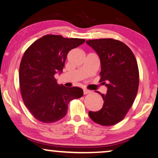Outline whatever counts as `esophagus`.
<instances>
[{
	"label": "esophagus",
	"mask_w": 158,
	"mask_h": 158,
	"mask_svg": "<svg viewBox=\"0 0 158 158\" xmlns=\"http://www.w3.org/2000/svg\"><path fill=\"white\" fill-rule=\"evenodd\" d=\"M83 91H84V94H85V95H86V94H88V93H91L90 90H89V89H85V88L83 89Z\"/></svg>",
	"instance_id": "34e87169"
}]
</instances>
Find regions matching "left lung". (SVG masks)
Here are the masks:
<instances>
[{
	"instance_id": "1",
	"label": "left lung",
	"mask_w": 158,
	"mask_h": 158,
	"mask_svg": "<svg viewBox=\"0 0 158 158\" xmlns=\"http://www.w3.org/2000/svg\"><path fill=\"white\" fill-rule=\"evenodd\" d=\"M101 61V82L107 87L100 94L104 101L98 111H89V117L99 125L118 123L132 106L139 88V73L136 59L126 44L112 39L88 40Z\"/></svg>"
}]
</instances>
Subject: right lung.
<instances>
[{"label": "right lung", "mask_w": 158, "mask_h": 158, "mask_svg": "<svg viewBox=\"0 0 158 158\" xmlns=\"http://www.w3.org/2000/svg\"><path fill=\"white\" fill-rule=\"evenodd\" d=\"M85 41L46 35L25 51L19 66L20 90L25 106L38 120H60L66 114L70 101L83 95L80 87L58 85L55 75L63 72L69 52Z\"/></svg>", "instance_id": "add662e5"}]
</instances>
